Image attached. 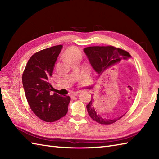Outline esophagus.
Here are the masks:
<instances>
[{"label":"esophagus","mask_w":159,"mask_h":159,"mask_svg":"<svg viewBox=\"0 0 159 159\" xmlns=\"http://www.w3.org/2000/svg\"><path fill=\"white\" fill-rule=\"evenodd\" d=\"M78 92H72V93H71V94H70V96H71V97H74V96H76L77 95H78Z\"/></svg>","instance_id":"obj_1"}]
</instances>
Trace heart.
Masks as SVG:
<instances>
[{"mask_svg": "<svg viewBox=\"0 0 159 159\" xmlns=\"http://www.w3.org/2000/svg\"><path fill=\"white\" fill-rule=\"evenodd\" d=\"M65 57L69 61H70L76 59L78 57L81 58V52L76 47L72 46L66 49L65 52Z\"/></svg>", "mask_w": 159, "mask_h": 159, "instance_id": "1", "label": "heart"}]
</instances>
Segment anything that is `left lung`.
<instances>
[{
  "instance_id": "8db88e82",
  "label": "left lung",
  "mask_w": 159,
  "mask_h": 159,
  "mask_svg": "<svg viewBox=\"0 0 159 159\" xmlns=\"http://www.w3.org/2000/svg\"><path fill=\"white\" fill-rule=\"evenodd\" d=\"M84 52L88 58L91 65L99 76L103 75L111 67L117 66L122 59L131 58V55L127 51L112 46H90L84 48ZM89 116L96 122L102 125L113 124L122 117L117 119H104L97 113L93 98L86 106Z\"/></svg>"
}]
</instances>
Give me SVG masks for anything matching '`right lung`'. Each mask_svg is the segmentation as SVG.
I'll use <instances>...</instances> for the list:
<instances>
[{"instance_id":"obj_1","label":"right lung","mask_w":159,"mask_h":159,"mask_svg":"<svg viewBox=\"0 0 159 159\" xmlns=\"http://www.w3.org/2000/svg\"><path fill=\"white\" fill-rule=\"evenodd\" d=\"M62 45L37 52L26 63L22 74L25 96L32 111L40 120L53 122L65 116L70 97L50 93L53 87L49 82Z\"/></svg>"}]
</instances>
